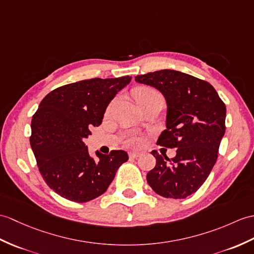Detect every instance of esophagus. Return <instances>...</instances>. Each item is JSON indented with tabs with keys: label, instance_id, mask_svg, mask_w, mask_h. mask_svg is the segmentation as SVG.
<instances>
[{
	"label": "esophagus",
	"instance_id": "esophagus-1",
	"mask_svg": "<svg viewBox=\"0 0 254 254\" xmlns=\"http://www.w3.org/2000/svg\"><path fill=\"white\" fill-rule=\"evenodd\" d=\"M140 155H141L140 152H129V154H128L129 158H132V159H137Z\"/></svg>",
	"mask_w": 254,
	"mask_h": 254
}]
</instances>
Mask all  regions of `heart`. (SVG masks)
Instances as JSON below:
<instances>
[{
  "label": "heart",
  "mask_w": 254,
  "mask_h": 254,
  "mask_svg": "<svg viewBox=\"0 0 254 254\" xmlns=\"http://www.w3.org/2000/svg\"><path fill=\"white\" fill-rule=\"evenodd\" d=\"M134 97H135V100H136L138 104V103L144 102V100H147V99H150L154 97H161V96L159 95V93L157 91L152 90V88L141 86L134 91ZM140 143H141V139L137 136H133L127 140V144L128 146H133V147L138 146Z\"/></svg>",
  "instance_id": "obj_1"
}]
</instances>
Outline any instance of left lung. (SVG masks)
<instances>
[{
	"instance_id": "obj_1",
	"label": "left lung",
	"mask_w": 254,
	"mask_h": 254,
	"mask_svg": "<svg viewBox=\"0 0 254 254\" xmlns=\"http://www.w3.org/2000/svg\"><path fill=\"white\" fill-rule=\"evenodd\" d=\"M135 81L166 97L167 128L157 145L178 148L171 159L151 151L156 167L147 173V183L164 198L184 199L201 187L214 167L225 134L226 106L209 82L176 70L139 74Z\"/></svg>"
}]
</instances>
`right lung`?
Returning <instances> with one entry per match:
<instances>
[{"mask_svg": "<svg viewBox=\"0 0 254 254\" xmlns=\"http://www.w3.org/2000/svg\"><path fill=\"white\" fill-rule=\"evenodd\" d=\"M128 75L94 78L57 87L40 103L32 117L30 145L41 175L51 190L74 202H87L107 190L128 156L123 150L90 157L83 139L103 121Z\"/></svg>", "mask_w": 254, "mask_h": 254, "instance_id": "add662e5", "label": "right lung"}]
</instances>
